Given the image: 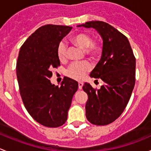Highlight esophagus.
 <instances>
[{
	"mask_svg": "<svg viewBox=\"0 0 151 151\" xmlns=\"http://www.w3.org/2000/svg\"><path fill=\"white\" fill-rule=\"evenodd\" d=\"M82 86H83V83H82V82H78V88L79 89H81Z\"/></svg>",
	"mask_w": 151,
	"mask_h": 151,
	"instance_id": "obj_1",
	"label": "esophagus"
}]
</instances>
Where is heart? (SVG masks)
Returning a JSON list of instances; mask_svg holds the SVG:
<instances>
[{
  "instance_id": "heart-1",
  "label": "heart",
  "mask_w": 151,
  "mask_h": 151,
  "mask_svg": "<svg viewBox=\"0 0 151 151\" xmlns=\"http://www.w3.org/2000/svg\"><path fill=\"white\" fill-rule=\"evenodd\" d=\"M70 41L75 46L85 49V54L92 58L98 56L102 49V43L99 41H93L92 36L85 32L74 34L71 37ZM57 57L61 63H65L68 60V48L64 42H60L57 46ZM91 69V65L88 62L73 63L67 70V76L74 80L81 81Z\"/></svg>"
}]
</instances>
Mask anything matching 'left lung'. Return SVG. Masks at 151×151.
Instances as JSON below:
<instances>
[{
	"label": "left lung",
	"mask_w": 151,
	"mask_h": 151,
	"mask_svg": "<svg viewBox=\"0 0 151 151\" xmlns=\"http://www.w3.org/2000/svg\"><path fill=\"white\" fill-rule=\"evenodd\" d=\"M81 26L96 29L103 41L102 57L90 76L100 78L104 84L99 89L87 83L83 86L88 95L86 119L94 125H108L122 115L131 97L136 60L127 37L110 24L91 21Z\"/></svg>",
	"instance_id": "obj_1"
}]
</instances>
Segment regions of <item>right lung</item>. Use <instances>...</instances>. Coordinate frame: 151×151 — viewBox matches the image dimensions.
I'll list each match as a JSON object with an SVG mask.
<instances>
[{
	"label": "right lung",
	"instance_id": "right-lung-1",
	"mask_svg": "<svg viewBox=\"0 0 151 151\" xmlns=\"http://www.w3.org/2000/svg\"><path fill=\"white\" fill-rule=\"evenodd\" d=\"M72 27L46 24L39 27L20 48L17 63L19 92L32 119L46 127H59L68 119V112L78 84L64 78L61 86L52 84L53 68L60 62L57 48Z\"/></svg>",
	"mask_w": 151,
	"mask_h": 151
}]
</instances>
